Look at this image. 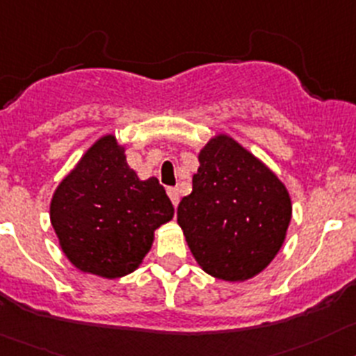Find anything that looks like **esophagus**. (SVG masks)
Instances as JSON below:
<instances>
[{
	"label": "esophagus",
	"mask_w": 356,
	"mask_h": 356,
	"mask_svg": "<svg viewBox=\"0 0 356 356\" xmlns=\"http://www.w3.org/2000/svg\"><path fill=\"white\" fill-rule=\"evenodd\" d=\"M168 195H169V200H171L172 207H178V203H180V194H178V188L176 187H169L168 188Z\"/></svg>",
	"instance_id": "esophagus-1"
}]
</instances>
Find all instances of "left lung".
Masks as SVG:
<instances>
[{
  "mask_svg": "<svg viewBox=\"0 0 356 356\" xmlns=\"http://www.w3.org/2000/svg\"><path fill=\"white\" fill-rule=\"evenodd\" d=\"M289 220L291 200L275 172L226 134L207 143L192 192L178 204V224L204 272L252 279L277 256Z\"/></svg>",
  "mask_w": 356,
  "mask_h": 356,
  "instance_id": "8db88e82",
  "label": "left lung"
}]
</instances>
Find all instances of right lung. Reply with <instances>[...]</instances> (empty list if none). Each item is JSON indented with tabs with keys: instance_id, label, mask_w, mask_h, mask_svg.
<instances>
[{
	"instance_id": "right-lung-1",
	"label": "right lung",
	"mask_w": 356,
	"mask_h": 356,
	"mask_svg": "<svg viewBox=\"0 0 356 356\" xmlns=\"http://www.w3.org/2000/svg\"><path fill=\"white\" fill-rule=\"evenodd\" d=\"M175 215L156 178L139 180L113 134L91 146L51 200L60 247L81 272L129 275L152 249L156 227Z\"/></svg>"
}]
</instances>
